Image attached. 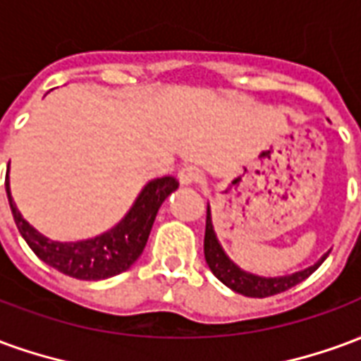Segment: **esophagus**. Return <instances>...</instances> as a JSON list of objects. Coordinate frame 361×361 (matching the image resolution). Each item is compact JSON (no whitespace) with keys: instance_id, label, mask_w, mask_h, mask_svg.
I'll return each instance as SVG.
<instances>
[{"instance_id":"34e87169","label":"esophagus","mask_w":361,"mask_h":361,"mask_svg":"<svg viewBox=\"0 0 361 361\" xmlns=\"http://www.w3.org/2000/svg\"><path fill=\"white\" fill-rule=\"evenodd\" d=\"M178 178H180L181 185H189V183H193V181L201 180V173L197 172L195 168H183V170L178 173Z\"/></svg>"}]
</instances>
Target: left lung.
Returning a JSON list of instances; mask_svg holds the SVG:
<instances>
[{
  "mask_svg": "<svg viewBox=\"0 0 361 361\" xmlns=\"http://www.w3.org/2000/svg\"><path fill=\"white\" fill-rule=\"evenodd\" d=\"M326 255H323L310 269H303V271L286 274V276H259V274H253V272L243 271L222 250V245L219 243L216 234L212 230L211 211L207 209V228H204V259H207V265L222 284H226L230 290H234L238 294L247 295V298H269V295L280 294L288 288L300 284L302 280L310 276L311 272L317 271L319 265L326 259Z\"/></svg>",
  "mask_w": 361,
  "mask_h": 361,
  "instance_id": "obj_1",
  "label": "left lung"
}]
</instances>
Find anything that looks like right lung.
<instances>
[{
    "mask_svg": "<svg viewBox=\"0 0 361 361\" xmlns=\"http://www.w3.org/2000/svg\"><path fill=\"white\" fill-rule=\"evenodd\" d=\"M178 181L172 176H164L149 181L137 197V201L127 212L126 219L108 232L81 240V242H54L23 219V214L13 201L9 178L5 181L7 199L11 207L13 219L25 238L28 247L42 259L46 265L56 271L79 280H104L127 271L137 259L149 240L150 228L154 224L160 204L172 191L178 189Z\"/></svg>",
    "mask_w": 361,
    "mask_h": 361,
    "instance_id": "right-lung-1",
    "label": "right lung"
}]
</instances>
